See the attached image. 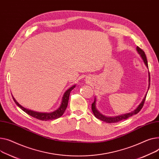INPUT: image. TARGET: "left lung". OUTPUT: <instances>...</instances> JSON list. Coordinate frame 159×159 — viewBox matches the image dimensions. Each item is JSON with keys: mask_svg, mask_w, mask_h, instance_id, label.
<instances>
[{"mask_svg": "<svg viewBox=\"0 0 159 159\" xmlns=\"http://www.w3.org/2000/svg\"><path fill=\"white\" fill-rule=\"evenodd\" d=\"M137 52H139V54L141 55V56L142 57L145 65H146L147 67H148V61H147V59H146V56L145 55V53L139 47H137ZM150 72H149V86H148V89L150 88ZM146 95H147V93L145 95V97L144 98V99L143 100L142 102L139 105V106L137 107V108L134 110V111L131 112L130 113H128V114H123V115H121V116H116V117H106V116H105L102 114H101L97 109L96 108V99L94 98V102L91 104V109H92V111L94 114V115L95 116V117L97 118L98 119L104 121V122H106V123H116V122H118L120 121L123 120H126L129 118L130 116H132L134 114H136L138 113L141 109L143 108L146 98Z\"/></svg>", "mask_w": 159, "mask_h": 159, "instance_id": "left-lung-1", "label": "left lung"}]
</instances>
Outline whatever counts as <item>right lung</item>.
<instances>
[{
  "instance_id": "1",
  "label": "right lung",
  "mask_w": 159,
  "mask_h": 159,
  "mask_svg": "<svg viewBox=\"0 0 159 159\" xmlns=\"http://www.w3.org/2000/svg\"><path fill=\"white\" fill-rule=\"evenodd\" d=\"M75 87V86L71 87L69 89H68L63 95L62 97V102H61V106L59 107V108L58 109H57L56 111L50 112V113H41V112H34L33 111H30L29 109H27L24 107H23L16 101V100L14 98V97H13V100L15 101V102L16 103V104L18 105V106L21 109H22L24 112H25L27 114H28L29 115L31 116L32 117L35 118L38 120H41V121H48V120H55V119H57L59 118H60L61 116L64 114L67 106H68V100H69V97H70V92L71 91V90L73 89H74V88Z\"/></svg>"
}]
</instances>
